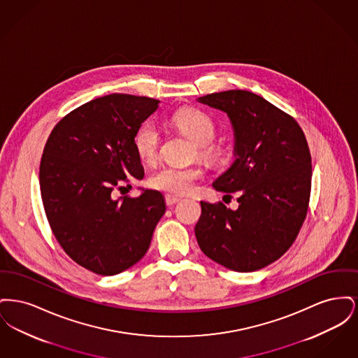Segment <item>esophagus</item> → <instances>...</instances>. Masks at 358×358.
<instances>
[{"mask_svg": "<svg viewBox=\"0 0 358 358\" xmlns=\"http://www.w3.org/2000/svg\"><path fill=\"white\" fill-rule=\"evenodd\" d=\"M178 201H180V197H176V196H171V194H166V196H165V203H166L168 206L177 204Z\"/></svg>", "mask_w": 358, "mask_h": 358, "instance_id": "obj_1", "label": "esophagus"}]
</instances>
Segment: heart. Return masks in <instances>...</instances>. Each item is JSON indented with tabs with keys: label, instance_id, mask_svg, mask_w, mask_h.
<instances>
[{
	"label": "heart",
	"instance_id": "b5f03b06",
	"mask_svg": "<svg viewBox=\"0 0 358 358\" xmlns=\"http://www.w3.org/2000/svg\"><path fill=\"white\" fill-rule=\"evenodd\" d=\"M171 124L184 136L194 143L192 158L197 157L208 165H219L222 161V149L212 141L216 136L215 122L209 115L196 108H182L173 114ZM134 146L139 158L146 164H153L159 155L161 138L152 123L142 124L134 136ZM204 171L200 166H164L155 171L150 178V185L169 194H187Z\"/></svg>",
	"mask_w": 358,
	"mask_h": 358
}]
</instances>
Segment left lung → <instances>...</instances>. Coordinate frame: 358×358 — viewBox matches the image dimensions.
Masks as SVG:
<instances>
[{
	"label": "left lung",
	"instance_id": "8db88e82",
	"mask_svg": "<svg viewBox=\"0 0 358 358\" xmlns=\"http://www.w3.org/2000/svg\"><path fill=\"white\" fill-rule=\"evenodd\" d=\"M197 102L224 111L232 123L236 157L213 187L238 208L201 201L194 234L201 251L238 273H252L283 255L305 222L311 155L296 120L245 90L209 94Z\"/></svg>",
	"mask_w": 358,
	"mask_h": 358
}]
</instances>
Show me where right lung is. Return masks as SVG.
Instances as JSON below:
<instances>
[{
    "instance_id": "1",
    "label": "right lung",
    "mask_w": 358,
    "mask_h": 358,
    "mask_svg": "<svg viewBox=\"0 0 358 358\" xmlns=\"http://www.w3.org/2000/svg\"><path fill=\"white\" fill-rule=\"evenodd\" d=\"M159 101L111 94L82 104L52 130L40 164V190L52 232L66 254L98 275H117L149 250L166 210L158 190L113 197L145 176L134 146Z\"/></svg>"
}]
</instances>
